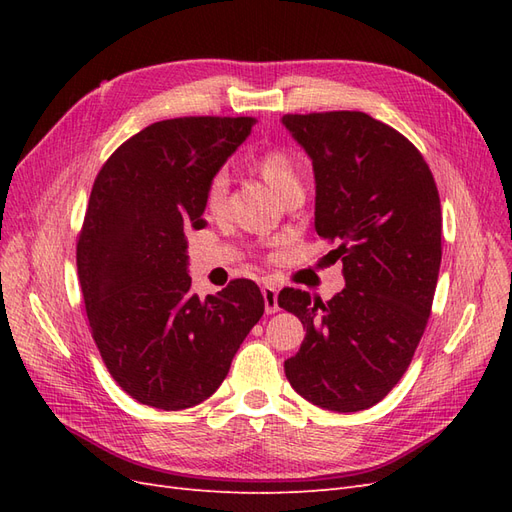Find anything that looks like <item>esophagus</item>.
Instances as JSON below:
<instances>
[{
	"label": "esophagus",
	"mask_w": 512,
	"mask_h": 512,
	"mask_svg": "<svg viewBox=\"0 0 512 512\" xmlns=\"http://www.w3.org/2000/svg\"><path fill=\"white\" fill-rule=\"evenodd\" d=\"M262 299H265V312L267 314L280 312V305H277V290L273 286H262Z\"/></svg>",
	"instance_id": "34e87169"
}]
</instances>
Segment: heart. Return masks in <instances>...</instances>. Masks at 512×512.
Returning a JSON list of instances; mask_svg holds the SVG:
<instances>
[{"mask_svg":"<svg viewBox=\"0 0 512 512\" xmlns=\"http://www.w3.org/2000/svg\"><path fill=\"white\" fill-rule=\"evenodd\" d=\"M256 173L262 177L269 188L273 192H277L280 196H284L294 185H301V177L294 160L290 158V153H286L284 149H269L258 156V160L254 162ZM228 192V175L224 170L215 173L213 179L209 181L207 188V205L209 209H218Z\"/></svg>","mask_w":512,"mask_h":512,"instance_id":"heart-1","label":"heart"}]
</instances>
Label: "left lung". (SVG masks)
Wrapping results in <instances>:
<instances>
[{"label":"left lung","instance_id":"1","mask_svg":"<svg viewBox=\"0 0 512 512\" xmlns=\"http://www.w3.org/2000/svg\"><path fill=\"white\" fill-rule=\"evenodd\" d=\"M312 160L316 232L335 245L346 288L327 303L284 288L307 329L286 378L333 412L376 406L406 374L427 327L442 260L436 181L418 149L359 111L284 115Z\"/></svg>","mask_w":512,"mask_h":512}]
</instances>
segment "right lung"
<instances>
[{
    "label": "right lung",
    "mask_w": 512,
    "mask_h": 512,
    "mask_svg": "<svg viewBox=\"0 0 512 512\" xmlns=\"http://www.w3.org/2000/svg\"><path fill=\"white\" fill-rule=\"evenodd\" d=\"M252 117H179L128 138L98 173L76 243L91 335L138 404L185 410L211 397L265 312L252 280L190 294L185 228H203L213 175Z\"/></svg>",
    "instance_id": "add662e5"
}]
</instances>
